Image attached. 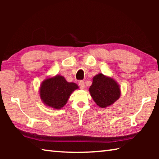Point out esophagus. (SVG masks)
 <instances>
[{"label": "esophagus", "instance_id": "esophagus-1", "mask_svg": "<svg viewBox=\"0 0 159 159\" xmlns=\"http://www.w3.org/2000/svg\"><path fill=\"white\" fill-rule=\"evenodd\" d=\"M79 87L80 88H81V89H84L85 88V83L84 81H83V80H80L79 82Z\"/></svg>", "mask_w": 159, "mask_h": 159}]
</instances>
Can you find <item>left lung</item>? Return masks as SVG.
<instances>
[{
    "instance_id": "obj_1",
    "label": "left lung",
    "mask_w": 159,
    "mask_h": 159,
    "mask_svg": "<svg viewBox=\"0 0 159 159\" xmlns=\"http://www.w3.org/2000/svg\"><path fill=\"white\" fill-rule=\"evenodd\" d=\"M89 90L94 101L102 108L111 105L119 98L120 95L117 83L102 74L93 78Z\"/></svg>"
}]
</instances>
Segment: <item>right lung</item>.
Listing matches in <instances>:
<instances>
[{"instance_id": "right-lung-1", "label": "right lung", "mask_w": 159, "mask_h": 159, "mask_svg": "<svg viewBox=\"0 0 159 159\" xmlns=\"http://www.w3.org/2000/svg\"><path fill=\"white\" fill-rule=\"evenodd\" d=\"M79 88L74 83H69L61 76L45 80L40 88L41 98L45 104L55 109H61L74 90Z\"/></svg>"}]
</instances>
